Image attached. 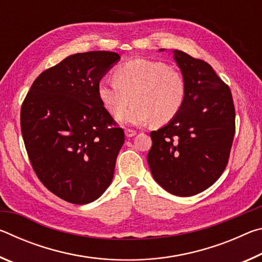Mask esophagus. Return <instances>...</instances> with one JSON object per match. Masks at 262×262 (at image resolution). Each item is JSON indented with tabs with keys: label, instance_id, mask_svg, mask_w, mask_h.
I'll use <instances>...</instances> for the list:
<instances>
[{
	"label": "esophagus",
	"instance_id": "obj_1",
	"mask_svg": "<svg viewBox=\"0 0 262 262\" xmlns=\"http://www.w3.org/2000/svg\"><path fill=\"white\" fill-rule=\"evenodd\" d=\"M125 134H126L127 137H133V136L136 135V132L133 130V129H126L125 130Z\"/></svg>",
	"mask_w": 262,
	"mask_h": 262
}]
</instances>
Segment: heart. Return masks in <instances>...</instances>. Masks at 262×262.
<instances>
[{"label": "heart", "instance_id": "heart-1", "mask_svg": "<svg viewBox=\"0 0 262 262\" xmlns=\"http://www.w3.org/2000/svg\"><path fill=\"white\" fill-rule=\"evenodd\" d=\"M98 98L106 111L125 125H166L178 115L186 99V82L181 73L164 62L135 59L115 69L114 81L101 79Z\"/></svg>", "mask_w": 262, "mask_h": 262}]
</instances>
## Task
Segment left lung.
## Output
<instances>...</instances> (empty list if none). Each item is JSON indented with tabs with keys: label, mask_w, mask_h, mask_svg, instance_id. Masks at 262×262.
<instances>
[{
	"label": "left lung",
	"mask_w": 262,
	"mask_h": 262,
	"mask_svg": "<svg viewBox=\"0 0 262 262\" xmlns=\"http://www.w3.org/2000/svg\"><path fill=\"white\" fill-rule=\"evenodd\" d=\"M172 53L185 78L186 99L173 120L150 133L148 164L168 193L192 196L210 187L227 166L236 114L230 88L210 64L181 51Z\"/></svg>",
	"instance_id": "obj_1"
}]
</instances>
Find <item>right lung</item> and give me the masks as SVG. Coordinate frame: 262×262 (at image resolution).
Listing matches in <instances>:
<instances>
[{
    "label": "right lung",
    "mask_w": 262,
    "mask_h": 262,
    "mask_svg": "<svg viewBox=\"0 0 262 262\" xmlns=\"http://www.w3.org/2000/svg\"><path fill=\"white\" fill-rule=\"evenodd\" d=\"M119 60L106 51L69 55L35 78L21 105V135L35 174L67 202L90 203L112 183L125 133L97 86Z\"/></svg>",
    "instance_id": "obj_1"
}]
</instances>
